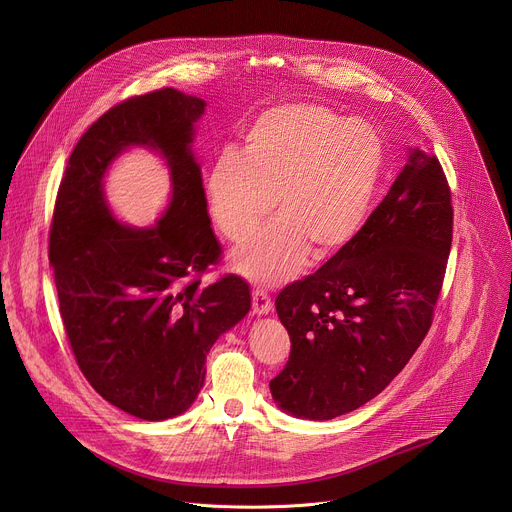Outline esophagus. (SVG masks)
<instances>
[{
    "instance_id": "1",
    "label": "esophagus",
    "mask_w": 512,
    "mask_h": 512,
    "mask_svg": "<svg viewBox=\"0 0 512 512\" xmlns=\"http://www.w3.org/2000/svg\"><path fill=\"white\" fill-rule=\"evenodd\" d=\"M251 300H253V314L261 316V314H269L273 304H271V298L265 289L257 287L251 291Z\"/></svg>"
}]
</instances>
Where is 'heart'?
Returning a JSON list of instances; mask_svg holds the SVG:
<instances>
[{
    "mask_svg": "<svg viewBox=\"0 0 512 512\" xmlns=\"http://www.w3.org/2000/svg\"><path fill=\"white\" fill-rule=\"evenodd\" d=\"M385 168L377 131L348 123L318 103H285L255 117L243 135V156L225 150L208 172L214 225L243 241L273 210L279 218L233 255L257 283L294 275L306 255L322 261L362 229Z\"/></svg>",
    "mask_w": 512,
    "mask_h": 512,
    "instance_id": "b5f03b06",
    "label": "heart"
}]
</instances>
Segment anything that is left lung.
Returning a JSON list of instances; mask_svg holds the SVG:
<instances>
[{"label": "left lung", "instance_id": "left-lung-1", "mask_svg": "<svg viewBox=\"0 0 512 512\" xmlns=\"http://www.w3.org/2000/svg\"><path fill=\"white\" fill-rule=\"evenodd\" d=\"M444 168L421 145L358 235L275 310L291 350L269 389L296 417L332 419L377 397L423 342L452 247Z\"/></svg>", "mask_w": 512, "mask_h": 512}]
</instances>
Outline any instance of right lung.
I'll return each mask as SVG.
<instances>
[{"label":"right lung","instance_id":"add662e5","mask_svg":"<svg viewBox=\"0 0 512 512\" xmlns=\"http://www.w3.org/2000/svg\"><path fill=\"white\" fill-rule=\"evenodd\" d=\"M204 105L172 87L113 105L72 150L52 212L48 259L70 350L105 401L148 421L192 405L210 346L251 308L235 273L200 283L223 255L190 152ZM127 144L160 149L171 166L173 202L152 230L119 226L102 198V174Z\"/></svg>","mask_w":512,"mask_h":512}]
</instances>
